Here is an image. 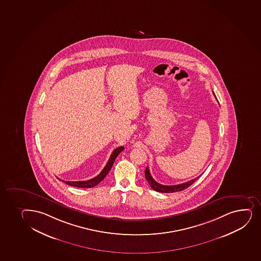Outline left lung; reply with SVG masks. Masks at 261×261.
Segmentation results:
<instances>
[{"mask_svg":"<svg viewBox=\"0 0 261 261\" xmlns=\"http://www.w3.org/2000/svg\"><path fill=\"white\" fill-rule=\"evenodd\" d=\"M145 178L147 179V182L149 183L150 187L156 191V192H160V193H174V192H179V191L184 190L188 187H190L191 185L193 184L194 182L196 181L198 178L195 179H191L189 181L185 182L182 184L174 185V186H165V185H161L158 182H156L154 179H152V175L150 173L149 168L147 167L146 170H145Z\"/></svg>","mask_w":261,"mask_h":261,"instance_id":"left-lung-1","label":"left lung"}]
</instances>
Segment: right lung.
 Returning a JSON list of instances; mask_svg holds the SVG:
<instances>
[{
  "mask_svg": "<svg viewBox=\"0 0 261 261\" xmlns=\"http://www.w3.org/2000/svg\"><path fill=\"white\" fill-rule=\"evenodd\" d=\"M124 147H119L116 149L114 150V152H112L111 156L109 158L108 163L106 165L105 167L103 168L102 171L100 172V174H98L96 177H94L93 179H88V180H84V181H64L66 184L72 186V187H76V188H94L97 184H99L100 181H102L107 174L109 173V171L111 169L112 166L114 165L115 159L117 158L121 151H123Z\"/></svg>",
  "mask_w": 261,
  "mask_h": 261,
  "instance_id": "1",
  "label": "right lung"
}]
</instances>
